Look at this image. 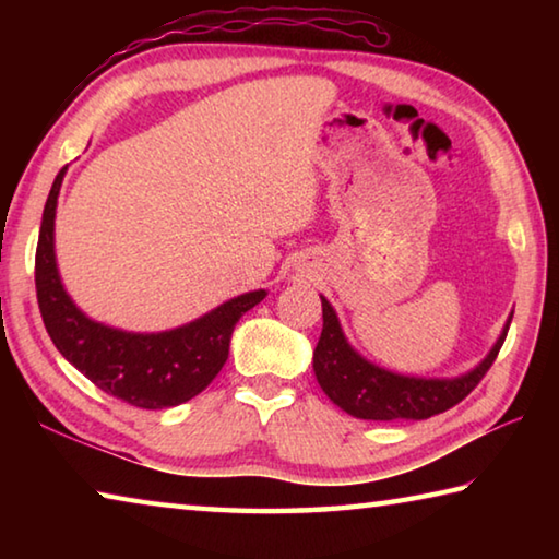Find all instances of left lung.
I'll return each mask as SVG.
<instances>
[{"mask_svg": "<svg viewBox=\"0 0 559 559\" xmlns=\"http://www.w3.org/2000/svg\"><path fill=\"white\" fill-rule=\"evenodd\" d=\"M320 300H323V333L313 353L316 380L330 402L355 419L367 421H419L451 409L484 380L513 320L510 313L493 347L468 372L456 377H419L392 372L359 355L345 337L330 300L325 296H320Z\"/></svg>", "mask_w": 559, "mask_h": 559, "instance_id": "obj_1", "label": "left lung"}]
</instances>
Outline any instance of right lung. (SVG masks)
<instances>
[{
	"label": "right lung",
	"instance_id": "add662e5",
	"mask_svg": "<svg viewBox=\"0 0 559 559\" xmlns=\"http://www.w3.org/2000/svg\"><path fill=\"white\" fill-rule=\"evenodd\" d=\"M66 169L51 185L36 246V298L46 333L75 370L122 402L140 409L189 402L219 374L229 357L234 325L269 290L241 293L210 313L159 333H132L88 318L66 290L56 261V206Z\"/></svg>",
	"mask_w": 559,
	"mask_h": 559
}]
</instances>
